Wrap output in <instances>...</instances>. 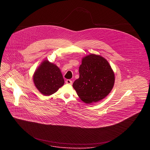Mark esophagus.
Here are the masks:
<instances>
[{
	"mask_svg": "<svg viewBox=\"0 0 150 150\" xmlns=\"http://www.w3.org/2000/svg\"><path fill=\"white\" fill-rule=\"evenodd\" d=\"M66 83L67 84L71 85V84H72V81L70 80H67L66 81Z\"/></svg>",
	"mask_w": 150,
	"mask_h": 150,
	"instance_id": "1",
	"label": "esophagus"
}]
</instances>
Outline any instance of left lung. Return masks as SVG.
I'll return each mask as SVG.
<instances>
[{
    "label": "left lung",
    "instance_id": "8db88e82",
    "mask_svg": "<svg viewBox=\"0 0 150 150\" xmlns=\"http://www.w3.org/2000/svg\"><path fill=\"white\" fill-rule=\"evenodd\" d=\"M79 74L73 87L79 98L88 104L104 99L114 84V71L107 60L100 55L90 54L84 57Z\"/></svg>",
    "mask_w": 150,
    "mask_h": 150
}]
</instances>
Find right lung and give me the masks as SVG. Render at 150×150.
Masks as SVG:
<instances>
[{"label": "right lung", "instance_id": "add662e5", "mask_svg": "<svg viewBox=\"0 0 150 150\" xmlns=\"http://www.w3.org/2000/svg\"><path fill=\"white\" fill-rule=\"evenodd\" d=\"M33 80L37 89L45 96L56 92L64 83L59 68L47 60L44 61L35 71Z\"/></svg>", "mask_w": 150, "mask_h": 150}]
</instances>
